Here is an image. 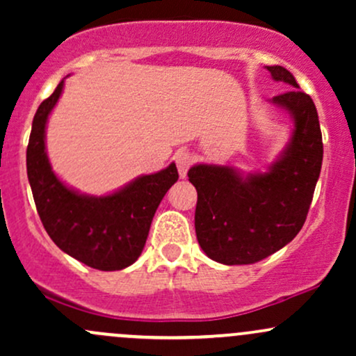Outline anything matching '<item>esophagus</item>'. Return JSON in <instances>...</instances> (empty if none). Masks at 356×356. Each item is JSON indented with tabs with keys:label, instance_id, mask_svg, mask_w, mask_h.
Returning <instances> with one entry per match:
<instances>
[{
	"label": "esophagus",
	"instance_id": "obj_1",
	"mask_svg": "<svg viewBox=\"0 0 356 356\" xmlns=\"http://www.w3.org/2000/svg\"><path fill=\"white\" fill-rule=\"evenodd\" d=\"M174 162L175 165H177L179 175H181V177H186L187 170H189V167L192 164V155L187 152V150L181 149L174 154Z\"/></svg>",
	"mask_w": 356,
	"mask_h": 356
}]
</instances>
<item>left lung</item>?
<instances>
[{
    "label": "left lung",
    "instance_id": "obj_1",
    "mask_svg": "<svg viewBox=\"0 0 356 356\" xmlns=\"http://www.w3.org/2000/svg\"><path fill=\"white\" fill-rule=\"evenodd\" d=\"M289 87L271 104L293 118V132L268 172L243 175L231 165L197 164L189 181L197 191L195 236L211 259L252 264L291 243L303 227L323 162V140L312 97L286 68L268 67Z\"/></svg>",
    "mask_w": 356,
    "mask_h": 356
}]
</instances>
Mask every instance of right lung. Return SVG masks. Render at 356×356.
<instances>
[{
	"label": "right lung",
	"mask_w": 356,
	"mask_h": 356,
	"mask_svg": "<svg viewBox=\"0 0 356 356\" xmlns=\"http://www.w3.org/2000/svg\"><path fill=\"white\" fill-rule=\"evenodd\" d=\"M55 92L36 110L26 149V170L40 219L53 243L80 263L100 271H118L137 261L150 224L165 192L177 182L175 164L157 174L140 175L108 195H87L70 189L51 170L44 129L58 102Z\"/></svg>",
	"instance_id": "add662e5"
}]
</instances>
